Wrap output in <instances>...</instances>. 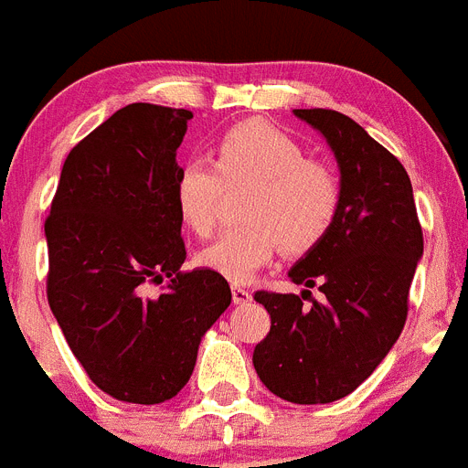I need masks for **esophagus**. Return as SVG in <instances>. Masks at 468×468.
Masks as SVG:
<instances>
[{
  "instance_id": "1",
  "label": "esophagus",
  "mask_w": 468,
  "mask_h": 468,
  "mask_svg": "<svg viewBox=\"0 0 468 468\" xmlns=\"http://www.w3.org/2000/svg\"><path fill=\"white\" fill-rule=\"evenodd\" d=\"M230 292H233L235 304H247V302H252V292H250L247 288H240V285H233Z\"/></svg>"
}]
</instances>
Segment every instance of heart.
I'll return each mask as SVG.
<instances>
[{
  "instance_id": "b5f03b06",
  "label": "heart",
  "mask_w": 468,
  "mask_h": 468,
  "mask_svg": "<svg viewBox=\"0 0 468 468\" xmlns=\"http://www.w3.org/2000/svg\"><path fill=\"white\" fill-rule=\"evenodd\" d=\"M252 183L240 226L223 230L199 252V264L230 282H247L276 259L281 245L307 252L321 242L340 207L331 168L312 161L294 137L266 121H242L211 143V164L199 156L176 168L174 204L195 235H209L223 186Z\"/></svg>"
}]
</instances>
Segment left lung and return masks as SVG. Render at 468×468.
<instances>
[{"label":"left lung","instance_id":"obj_1","mask_svg":"<svg viewBox=\"0 0 468 468\" xmlns=\"http://www.w3.org/2000/svg\"><path fill=\"white\" fill-rule=\"evenodd\" d=\"M294 116L335 154L340 207L331 230L288 271L297 285L319 282L321 302L309 290L254 294L271 331L252 361L281 399L328 404L356 390L398 343L423 233L410 176L383 144L340 112L294 109Z\"/></svg>","mask_w":468,"mask_h":468}]
</instances>
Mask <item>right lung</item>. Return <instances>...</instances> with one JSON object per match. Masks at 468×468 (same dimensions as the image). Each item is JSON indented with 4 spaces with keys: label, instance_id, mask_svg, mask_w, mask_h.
<instances>
[{
    "label": "right lung",
    "instance_id": "right-lung-1",
    "mask_svg": "<svg viewBox=\"0 0 468 468\" xmlns=\"http://www.w3.org/2000/svg\"><path fill=\"white\" fill-rule=\"evenodd\" d=\"M190 119L144 101L119 109L70 149L45 221L54 319L90 380L121 402L176 398L233 297L214 271H180L174 178Z\"/></svg>",
    "mask_w": 468,
    "mask_h": 468
}]
</instances>
